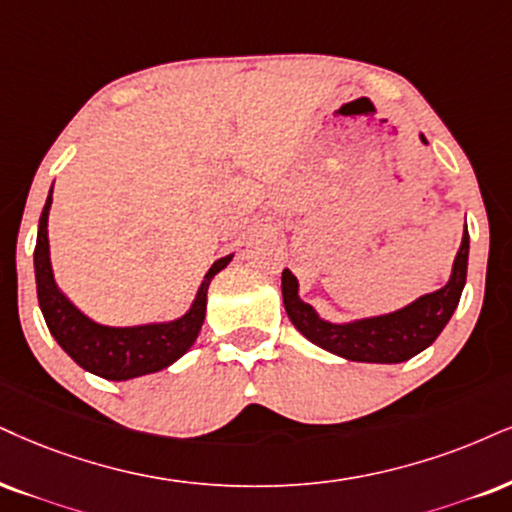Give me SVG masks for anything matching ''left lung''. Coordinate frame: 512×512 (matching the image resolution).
Masks as SVG:
<instances>
[{
  "label": "left lung",
  "instance_id": "obj_1",
  "mask_svg": "<svg viewBox=\"0 0 512 512\" xmlns=\"http://www.w3.org/2000/svg\"><path fill=\"white\" fill-rule=\"evenodd\" d=\"M422 142L427 144L425 137ZM468 251L470 235L465 227L451 280L446 282V287L420 296L418 301L401 311L380 315V318L356 320V323L346 325L327 323L299 299V282L289 270H282V299H285L287 315L296 330L320 349L358 363H403L427 349L451 320L460 294H463L465 277H468Z\"/></svg>",
  "mask_w": 512,
  "mask_h": 512
}]
</instances>
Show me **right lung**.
Here are the masks:
<instances>
[{"label": "right lung", "instance_id": "right-lung-1", "mask_svg": "<svg viewBox=\"0 0 512 512\" xmlns=\"http://www.w3.org/2000/svg\"><path fill=\"white\" fill-rule=\"evenodd\" d=\"M52 206V194L42 208L40 230H37L35 244V280H37V301H40L44 323L49 332L68 356L80 368L104 377V380H132V377L159 372L175 363L189 346L197 342L201 325L206 318V292L213 275L220 273L232 254L220 258L208 270L201 282L197 299L182 318L173 323L161 325H140V327H106L82 315L71 301L56 287L49 263V239H47V218Z\"/></svg>", "mask_w": 512, "mask_h": 512}]
</instances>
